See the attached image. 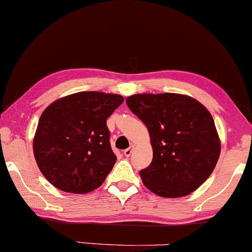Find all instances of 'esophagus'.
<instances>
[{"label":"esophagus","instance_id":"esophagus-1","mask_svg":"<svg viewBox=\"0 0 252 252\" xmlns=\"http://www.w3.org/2000/svg\"><path fill=\"white\" fill-rule=\"evenodd\" d=\"M132 150H134V146L129 147L128 149H126V150H124V155H126V156H128V158H129V156L132 154Z\"/></svg>","mask_w":252,"mask_h":252}]
</instances>
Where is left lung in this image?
<instances>
[{
	"mask_svg": "<svg viewBox=\"0 0 252 252\" xmlns=\"http://www.w3.org/2000/svg\"><path fill=\"white\" fill-rule=\"evenodd\" d=\"M126 105L146 124L153 161L140 170L144 186L163 198L189 195L212 174L220 140L212 115L194 98L179 94H137Z\"/></svg>",
	"mask_w": 252,
	"mask_h": 252,
	"instance_id": "8db88e82",
	"label": "left lung"
}]
</instances>
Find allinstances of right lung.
<instances>
[{"label": "right lung", "mask_w": 252, "mask_h": 252, "mask_svg": "<svg viewBox=\"0 0 252 252\" xmlns=\"http://www.w3.org/2000/svg\"><path fill=\"white\" fill-rule=\"evenodd\" d=\"M123 100L121 94L85 91L43 110L33 152L40 172L54 187L85 194L103 184L117 160L106 120Z\"/></svg>", "instance_id": "obj_1"}]
</instances>
